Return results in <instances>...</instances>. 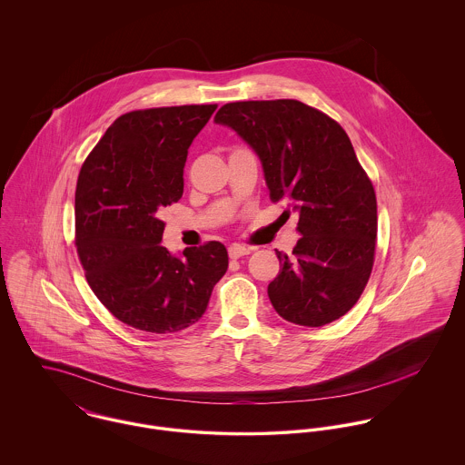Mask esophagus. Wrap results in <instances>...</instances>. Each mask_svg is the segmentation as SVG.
I'll list each match as a JSON object with an SVG mask.
<instances>
[{"instance_id": "34e87169", "label": "esophagus", "mask_w": 465, "mask_h": 465, "mask_svg": "<svg viewBox=\"0 0 465 465\" xmlns=\"http://www.w3.org/2000/svg\"><path fill=\"white\" fill-rule=\"evenodd\" d=\"M247 254H251V249L245 247V245L234 243V245L229 247V256H231V260H238V258H243V256H247Z\"/></svg>"}]
</instances>
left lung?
<instances>
[{
	"instance_id": "1",
	"label": "left lung",
	"mask_w": 465,
	"mask_h": 465,
	"mask_svg": "<svg viewBox=\"0 0 465 465\" xmlns=\"http://www.w3.org/2000/svg\"><path fill=\"white\" fill-rule=\"evenodd\" d=\"M214 124L256 152L270 199L286 200L288 214L299 216L293 256L275 251L281 270L268 284L273 310L308 328L343 317L371 277L378 234L374 188L349 135L297 100L227 104Z\"/></svg>"
}]
</instances>
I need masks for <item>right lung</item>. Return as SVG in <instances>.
I'll return each mask as SVG.
<instances>
[{
	"instance_id": "right-lung-1",
	"label": "right lung",
	"mask_w": 465,
	"mask_h": 465,
	"mask_svg": "<svg viewBox=\"0 0 465 465\" xmlns=\"http://www.w3.org/2000/svg\"><path fill=\"white\" fill-rule=\"evenodd\" d=\"M214 109L127 113L82 164L74 193L78 258L100 302L135 330L175 332L199 322L227 272L220 242L179 256L161 245L159 211L183 197L188 148Z\"/></svg>"
}]
</instances>
